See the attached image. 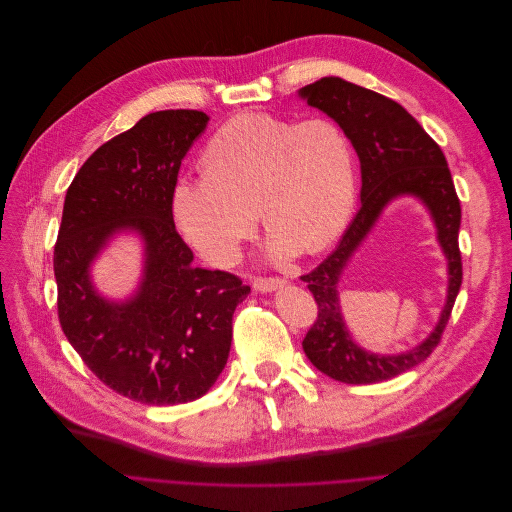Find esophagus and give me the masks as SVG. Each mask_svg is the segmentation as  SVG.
Wrapping results in <instances>:
<instances>
[{
  "label": "esophagus",
  "instance_id": "1",
  "mask_svg": "<svg viewBox=\"0 0 512 512\" xmlns=\"http://www.w3.org/2000/svg\"><path fill=\"white\" fill-rule=\"evenodd\" d=\"M284 284H286L284 278H260V276L254 278V282H252L256 292H272L276 288H282Z\"/></svg>",
  "mask_w": 512,
  "mask_h": 512
}]
</instances>
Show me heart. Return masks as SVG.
<instances>
[{"label": "heart", "instance_id": "b5f03b06", "mask_svg": "<svg viewBox=\"0 0 512 512\" xmlns=\"http://www.w3.org/2000/svg\"><path fill=\"white\" fill-rule=\"evenodd\" d=\"M201 177L175 183L171 210L183 238L214 266H232L258 226L280 262L317 254L345 232L355 208V161L331 119L300 123L262 113L230 119L201 153Z\"/></svg>", "mask_w": 512, "mask_h": 512}]
</instances>
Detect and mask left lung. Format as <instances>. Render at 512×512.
Returning <instances> with one entry per match:
<instances>
[{"instance_id": "1", "label": "left lung", "mask_w": 512, "mask_h": 512, "mask_svg": "<svg viewBox=\"0 0 512 512\" xmlns=\"http://www.w3.org/2000/svg\"><path fill=\"white\" fill-rule=\"evenodd\" d=\"M298 96L345 131L361 163V208L355 220L337 250L313 272L300 276L319 304V317L306 333L302 349L321 373L335 381L379 383L420 365L440 343L462 284L460 201L442 149L395 100L339 76L306 84ZM397 196H416L429 210L447 256L449 288L441 319L420 346L395 356H379L359 348L350 337L340 309L338 282L384 208Z\"/></svg>"}]
</instances>
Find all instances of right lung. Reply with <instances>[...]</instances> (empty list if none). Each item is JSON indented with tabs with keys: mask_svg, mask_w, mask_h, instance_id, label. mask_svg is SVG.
Instances as JSON below:
<instances>
[{
	"mask_svg": "<svg viewBox=\"0 0 512 512\" xmlns=\"http://www.w3.org/2000/svg\"><path fill=\"white\" fill-rule=\"evenodd\" d=\"M208 123L183 109L143 117L86 159L64 199L54 248L62 331L102 383L149 405L210 391L230 355L236 306L250 294L234 274L193 266L173 222L181 161ZM119 233L144 244V272L125 301L91 282V264Z\"/></svg>",
	"mask_w": 512,
	"mask_h": 512,
	"instance_id": "right-lung-1",
	"label": "right lung"
}]
</instances>
